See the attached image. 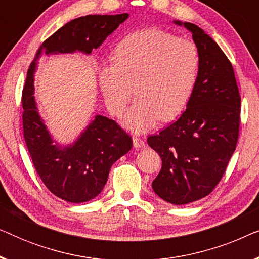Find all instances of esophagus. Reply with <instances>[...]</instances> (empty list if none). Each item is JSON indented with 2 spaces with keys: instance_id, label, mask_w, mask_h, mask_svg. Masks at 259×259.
Instances as JSON below:
<instances>
[{
  "instance_id": "obj_1",
  "label": "esophagus",
  "mask_w": 259,
  "mask_h": 259,
  "mask_svg": "<svg viewBox=\"0 0 259 259\" xmlns=\"http://www.w3.org/2000/svg\"><path fill=\"white\" fill-rule=\"evenodd\" d=\"M133 146L136 148H141V147H145V141L141 139V138H138V137H134L133 138Z\"/></svg>"
}]
</instances>
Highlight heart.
Wrapping results in <instances>:
<instances>
[{
	"label": "heart",
	"instance_id": "b5f03b06",
	"mask_svg": "<svg viewBox=\"0 0 259 259\" xmlns=\"http://www.w3.org/2000/svg\"><path fill=\"white\" fill-rule=\"evenodd\" d=\"M113 60L100 67V88L108 111L120 115L134 87L138 99L123 118L127 128L145 132L160 119L182 114L199 73V51L192 41L159 29L139 30L119 42Z\"/></svg>",
	"mask_w": 259,
	"mask_h": 259
}]
</instances>
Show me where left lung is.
I'll use <instances>...</instances> for the list:
<instances>
[{"label": "left lung", "mask_w": 259, "mask_h": 259, "mask_svg": "<svg viewBox=\"0 0 259 259\" xmlns=\"http://www.w3.org/2000/svg\"><path fill=\"white\" fill-rule=\"evenodd\" d=\"M176 23L192 33L199 73L185 112L147 144L162 160L154 192L184 205L210 194L224 176L238 141L240 95L231 62L212 37L193 23Z\"/></svg>", "instance_id": "obj_1"}]
</instances>
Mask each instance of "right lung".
<instances>
[{
    "label": "right lung",
    "mask_w": 259,
    "mask_h": 259,
    "mask_svg": "<svg viewBox=\"0 0 259 259\" xmlns=\"http://www.w3.org/2000/svg\"><path fill=\"white\" fill-rule=\"evenodd\" d=\"M128 14L87 15L74 19L56 30L37 49L28 69L22 91L23 136L31 161L46 187L69 203L93 199L104 189L112 165L133 146L132 138L114 120L97 115L70 146L60 148L38 115L34 100V72L42 54H91Z\"/></svg>",
    "instance_id": "add662e5"
}]
</instances>
